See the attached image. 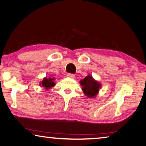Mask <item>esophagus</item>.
<instances>
[{"label":"esophagus","instance_id":"1","mask_svg":"<svg viewBox=\"0 0 146 146\" xmlns=\"http://www.w3.org/2000/svg\"><path fill=\"white\" fill-rule=\"evenodd\" d=\"M67 76L68 77H70V78H75V75H74V74H71V73H68Z\"/></svg>","mask_w":146,"mask_h":146}]
</instances>
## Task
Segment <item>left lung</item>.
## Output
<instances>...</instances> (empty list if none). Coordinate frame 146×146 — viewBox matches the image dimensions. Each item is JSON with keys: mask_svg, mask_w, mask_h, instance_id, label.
Masks as SVG:
<instances>
[{"mask_svg": "<svg viewBox=\"0 0 146 146\" xmlns=\"http://www.w3.org/2000/svg\"><path fill=\"white\" fill-rule=\"evenodd\" d=\"M80 85L83 87L82 90L88 98H94L97 96L101 88V84L94 80L90 75H88L83 80H81Z\"/></svg>", "mask_w": 146, "mask_h": 146, "instance_id": "8db88e82", "label": "left lung"}]
</instances>
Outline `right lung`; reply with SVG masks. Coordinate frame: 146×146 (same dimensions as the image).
<instances>
[{
	"instance_id": "1",
	"label": "right lung",
	"mask_w": 146,
	"mask_h": 146,
	"mask_svg": "<svg viewBox=\"0 0 146 146\" xmlns=\"http://www.w3.org/2000/svg\"><path fill=\"white\" fill-rule=\"evenodd\" d=\"M54 77H49V78H45L43 79L42 82H40V85H41L42 87H44L46 90L50 89V88L55 86V83H54Z\"/></svg>"
}]
</instances>
